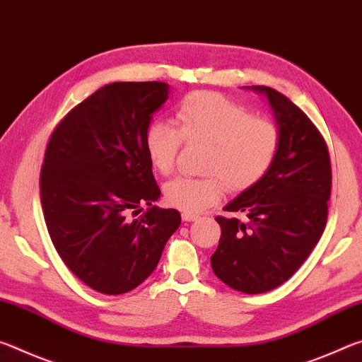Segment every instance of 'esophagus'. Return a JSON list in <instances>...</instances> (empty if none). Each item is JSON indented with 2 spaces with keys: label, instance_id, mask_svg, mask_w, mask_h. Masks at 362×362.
<instances>
[{
  "label": "esophagus",
  "instance_id": "esophagus-1",
  "mask_svg": "<svg viewBox=\"0 0 362 362\" xmlns=\"http://www.w3.org/2000/svg\"><path fill=\"white\" fill-rule=\"evenodd\" d=\"M198 218L196 214H189V212H182V220L183 222H193V220Z\"/></svg>",
  "mask_w": 362,
  "mask_h": 362
}]
</instances>
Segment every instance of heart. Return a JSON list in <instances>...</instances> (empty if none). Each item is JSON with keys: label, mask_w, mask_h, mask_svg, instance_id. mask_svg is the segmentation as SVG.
Returning a JSON list of instances; mask_svg holds the SVG:
<instances>
[{"label": "heart", "mask_w": 362, "mask_h": 362, "mask_svg": "<svg viewBox=\"0 0 362 362\" xmlns=\"http://www.w3.org/2000/svg\"><path fill=\"white\" fill-rule=\"evenodd\" d=\"M175 127L153 121L145 151L158 174L173 173L182 142L207 144L201 177L180 175L164 185V199L183 212L198 214L222 199L225 189L241 193L267 175L279 150V129L247 108L216 93H193L175 110Z\"/></svg>", "instance_id": "b5f03b06"}]
</instances>
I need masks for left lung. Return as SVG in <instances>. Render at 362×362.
Instances as JSON below:
<instances>
[{
	"label": "left lung",
	"mask_w": 362,
	"mask_h": 362,
	"mask_svg": "<svg viewBox=\"0 0 362 362\" xmlns=\"http://www.w3.org/2000/svg\"><path fill=\"white\" fill-rule=\"evenodd\" d=\"M268 97L279 126V150L267 175L225 206L244 216L216 217L222 228L211 265L218 279L244 293L286 283L320 241L327 222L332 169L327 144L308 116L284 94Z\"/></svg>",
	"instance_id": "obj_1"
}]
</instances>
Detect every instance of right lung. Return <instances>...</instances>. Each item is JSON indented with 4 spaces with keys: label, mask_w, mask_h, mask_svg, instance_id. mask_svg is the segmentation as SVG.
I'll return each instance as SVG.
<instances>
[{
    "label": "right lung",
    "mask_w": 362,
    "mask_h": 362,
    "mask_svg": "<svg viewBox=\"0 0 362 362\" xmlns=\"http://www.w3.org/2000/svg\"><path fill=\"white\" fill-rule=\"evenodd\" d=\"M168 94L161 81L103 86L65 115L46 146L40 196L49 236L66 268L107 296L142 284L180 225L179 211L151 206L161 192L144 144ZM144 204L149 209L131 219Z\"/></svg>",
    "instance_id": "obj_1"
}]
</instances>
